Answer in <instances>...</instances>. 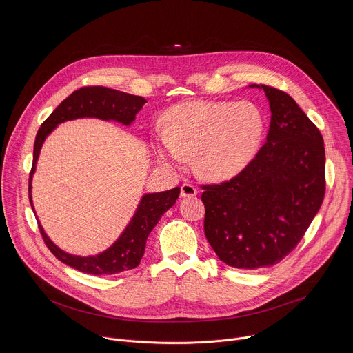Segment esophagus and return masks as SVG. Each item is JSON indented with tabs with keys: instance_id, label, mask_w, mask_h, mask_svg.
Here are the masks:
<instances>
[{
	"instance_id": "34e87169",
	"label": "esophagus",
	"mask_w": 353,
	"mask_h": 353,
	"mask_svg": "<svg viewBox=\"0 0 353 353\" xmlns=\"http://www.w3.org/2000/svg\"><path fill=\"white\" fill-rule=\"evenodd\" d=\"M196 192H198L196 187L192 185V184H190V183H184V184L181 185V188H180L181 196H194V195H196Z\"/></svg>"
}]
</instances>
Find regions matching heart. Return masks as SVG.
Wrapping results in <instances>:
<instances>
[{"label":"heart","instance_id":"b5f03b06","mask_svg":"<svg viewBox=\"0 0 353 353\" xmlns=\"http://www.w3.org/2000/svg\"><path fill=\"white\" fill-rule=\"evenodd\" d=\"M264 134L261 112L248 102H191L174 108L161 130L158 157L180 168L196 154L201 174L223 180L240 173L254 158Z\"/></svg>","mask_w":353,"mask_h":353}]
</instances>
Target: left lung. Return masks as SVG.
<instances>
[{"mask_svg":"<svg viewBox=\"0 0 353 353\" xmlns=\"http://www.w3.org/2000/svg\"><path fill=\"white\" fill-rule=\"evenodd\" d=\"M257 88L264 89L271 108L265 143L233 179L201 185L207 240L221 261L240 270L285 259L305 236L325 194L320 130L288 93Z\"/></svg>","mask_w":353,"mask_h":353,"instance_id":"obj_1","label":"left lung"}]
</instances>
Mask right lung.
Listing matches in <instances>:
<instances>
[{
	"label": "right lung",
	"mask_w": 353,
	"mask_h": 353,
	"mask_svg": "<svg viewBox=\"0 0 353 353\" xmlns=\"http://www.w3.org/2000/svg\"><path fill=\"white\" fill-rule=\"evenodd\" d=\"M146 100L141 96H134L105 86H83L72 92L56 108L44 123L40 125L33 149V165L29 176V199L32 204V176L36 170V162L46 137L60 123L82 117H96L102 120H114L124 125H130L135 120V114L142 109ZM180 187L169 191L145 194L137 208L131 222L117 239L103 253L97 256L79 257L65 253L47 237L41 225L39 230L41 237L56 259L61 263L90 275H114L123 271L132 270L139 265L145 253V244L149 233L157 226L162 215L176 204ZM34 211V208H33Z\"/></svg>",
	"instance_id": "right-lung-1"
}]
</instances>
